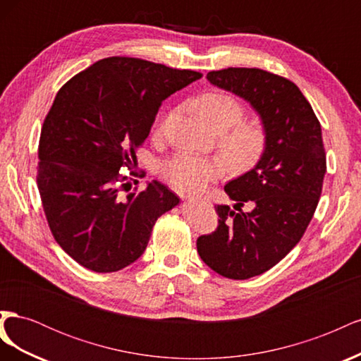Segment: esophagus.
Listing matches in <instances>:
<instances>
[{
    "label": "esophagus",
    "instance_id": "34e87169",
    "mask_svg": "<svg viewBox=\"0 0 361 361\" xmlns=\"http://www.w3.org/2000/svg\"><path fill=\"white\" fill-rule=\"evenodd\" d=\"M187 202H191V203H197V202H203V199H199V197H192V195H185L183 197Z\"/></svg>",
    "mask_w": 361,
    "mask_h": 361
}]
</instances>
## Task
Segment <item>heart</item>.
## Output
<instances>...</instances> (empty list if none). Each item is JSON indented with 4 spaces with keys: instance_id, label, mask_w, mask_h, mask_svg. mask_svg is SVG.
I'll return each instance as SVG.
<instances>
[{
    "instance_id": "heart-1",
    "label": "heart",
    "mask_w": 361,
    "mask_h": 361,
    "mask_svg": "<svg viewBox=\"0 0 361 361\" xmlns=\"http://www.w3.org/2000/svg\"><path fill=\"white\" fill-rule=\"evenodd\" d=\"M197 110L204 122L220 130L218 146L228 167L243 173L253 169L268 149L267 128L257 120H243L245 108L226 92H207L197 99ZM226 161L218 155L179 154L161 166V174L174 188L202 192L226 171Z\"/></svg>"
}]
</instances>
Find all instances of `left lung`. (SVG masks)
Listing matches in <instances>:
<instances>
[{"label":"left lung","instance_id":"left-lung-1","mask_svg":"<svg viewBox=\"0 0 361 361\" xmlns=\"http://www.w3.org/2000/svg\"><path fill=\"white\" fill-rule=\"evenodd\" d=\"M206 78L247 101L268 133L264 158L224 187L236 202L233 209L216 204V231L197 239L207 267L223 277L245 280L277 265L307 228L326 171L322 130L309 101L283 76L256 68H227ZM247 201L254 209L243 213Z\"/></svg>","mask_w":361,"mask_h":361}]
</instances>
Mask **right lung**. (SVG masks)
<instances>
[{
	"instance_id": "add662e5",
	"label": "right lung",
	"mask_w": 361,
	"mask_h": 361,
	"mask_svg": "<svg viewBox=\"0 0 361 361\" xmlns=\"http://www.w3.org/2000/svg\"><path fill=\"white\" fill-rule=\"evenodd\" d=\"M202 73L108 57L59 90L39 141L37 188L52 236L94 272H114L145 253L158 218L179 197L158 180L122 194L164 99Z\"/></svg>"
}]
</instances>
